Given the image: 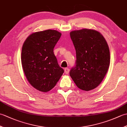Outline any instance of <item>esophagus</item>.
I'll list each match as a JSON object with an SVG mask.
<instances>
[{"mask_svg":"<svg viewBox=\"0 0 127 127\" xmlns=\"http://www.w3.org/2000/svg\"><path fill=\"white\" fill-rule=\"evenodd\" d=\"M69 71H70V69L68 68H66L64 69V72H65V73L66 74H68L69 73Z\"/></svg>","mask_w":127,"mask_h":127,"instance_id":"esophagus-1","label":"esophagus"}]
</instances>
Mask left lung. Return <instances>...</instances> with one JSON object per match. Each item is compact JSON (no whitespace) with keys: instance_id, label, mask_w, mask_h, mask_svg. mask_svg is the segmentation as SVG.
<instances>
[{"instance_id":"obj_1","label":"left lung","mask_w":127,"mask_h":127,"mask_svg":"<svg viewBox=\"0 0 127 127\" xmlns=\"http://www.w3.org/2000/svg\"><path fill=\"white\" fill-rule=\"evenodd\" d=\"M70 37L76 50V60L70 76L81 90H93L101 82L108 70V45L99 32L92 29L72 31Z\"/></svg>"}]
</instances>
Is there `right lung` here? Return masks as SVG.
Wrapping results in <instances>:
<instances>
[{
  "label": "right lung",
  "instance_id": "right-lung-1",
  "mask_svg": "<svg viewBox=\"0 0 127 127\" xmlns=\"http://www.w3.org/2000/svg\"><path fill=\"white\" fill-rule=\"evenodd\" d=\"M61 35L51 29L36 32L23 45L21 62L24 72L30 84L43 92L52 90L64 72L53 53Z\"/></svg>",
  "mask_w": 127,
  "mask_h": 127
}]
</instances>
